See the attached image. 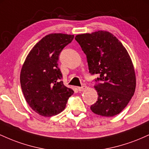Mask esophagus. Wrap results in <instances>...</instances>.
I'll return each instance as SVG.
<instances>
[{
	"label": "esophagus",
	"mask_w": 149,
	"mask_h": 149,
	"mask_svg": "<svg viewBox=\"0 0 149 149\" xmlns=\"http://www.w3.org/2000/svg\"><path fill=\"white\" fill-rule=\"evenodd\" d=\"M86 88H87L86 85H83V86H82V87H78V91L83 92V91H84V90H85Z\"/></svg>",
	"instance_id": "34e87169"
}]
</instances>
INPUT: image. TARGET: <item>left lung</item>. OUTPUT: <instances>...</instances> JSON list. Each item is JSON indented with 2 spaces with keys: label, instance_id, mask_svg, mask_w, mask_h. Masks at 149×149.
Returning a JSON list of instances; mask_svg holds the SVG:
<instances>
[{
  "label": "left lung",
  "instance_id": "obj_1",
  "mask_svg": "<svg viewBox=\"0 0 149 149\" xmlns=\"http://www.w3.org/2000/svg\"><path fill=\"white\" fill-rule=\"evenodd\" d=\"M75 39L86 54L90 73L99 76L95 85L98 99L90 109L105 117L120 113L136 88L134 69L127 49L117 38L105 31L79 34Z\"/></svg>",
  "mask_w": 149,
  "mask_h": 149
}]
</instances>
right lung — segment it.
Wrapping results in <instances>:
<instances>
[{
  "instance_id": "1",
  "label": "right lung",
  "mask_w": 149,
  "mask_h": 149,
  "mask_svg": "<svg viewBox=\"0 0 149 149\" xmlns=\"http://www.w3.org/2000/svg\"><path fill=\"white\" fill-rule=\"evenodd\" d=\"M73 38L74 35L64 33L45 36L31 49L22 66V92L29 107L39 115L59 114L74 92L63 84L57 63L61 50Z\"/></svg>"
}]
</instances>
